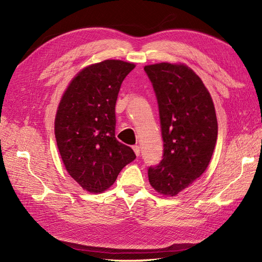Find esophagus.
I'll return each mask as SVG.
<instances>
[{"mask_svg": "<svg viewBox=\"0 0 262 262\" xmlns=\"http://www.w3.org/2000/svg\"><path fill=\"white\" fill-rule=\"evenodd\" d=\"M133 149H134V151H135L136 156L138 157V156L140 155V148H139V146H137V145H135V146H133Z\"/></svg>", "mask_w": 262, "mask_h": 262, "instance_id": "1", "label": "esophagus"}]
</instances>
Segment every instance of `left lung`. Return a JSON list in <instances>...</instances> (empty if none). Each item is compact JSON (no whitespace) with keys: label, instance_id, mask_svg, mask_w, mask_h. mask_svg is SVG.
Returning a JSON list of instances; mask_svg holds the SVG:
<instances>
[{"label":"left lung","instance_id":"obj_1","mask_svg":"<svg viewBox=\"0 0 262 262\" xmlns=\"http://www.w3.org/2000/svg\"><path fill=\"white\" fill-rule=\"evenodd\" d=\"M158 102L162 160L148 168L152 188L174 196L206 170L217 139V119L210 92L184 64L161 62L144 68Z\"/></svg>","mask_w":262,"mask_h":262}]
</instances>
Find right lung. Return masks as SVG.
Instances as JSON below:
<instances>
[{"label": "right lung", "mask_w": 262, "mask_h": 262, "mask_svg": "<svg viewBox=\"0 0 262 262\" xmlns=\"http://www.w3.org/2000/svg\"><path fill=\"white\" fill-rule=\"evenodd\" d=\"M135 64L104 60L78 73L59 103L55 135L68 173L82 188L101 193L136 158L115 137V105L122 82Z\"/></svg>", "instance_id": "1"}]
</instances>
